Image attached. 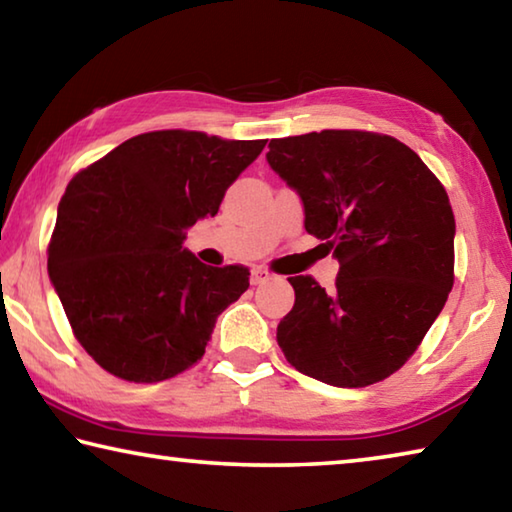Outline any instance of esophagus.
Here are the masks:
<instances>
[{"label":"esophagus","mask_w":512,"mask_h":512,"mask_svg":"<svg viewBox=\"0 0 512 512\" xmlns=\"http://www.w3.org/2000/svg\"><path fill=\"white\" fill-rule=\"evenodd\" d=\"M273 277V273H268L266 268H262V266H257V268H253V271H250V284H264L266 280H271Z\"/></svg>","instance_id":"34e87169"}]
</instances>
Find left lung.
Returning a JSON list of instances; mask_svg holds the SVG:
<instances>
[{"label":"left lung","instance_id":"1","mask_svg":"<svg viewBox=\"0 0 512 512\" xmlns=\"http://www.w3.org/2000/svg\"><path fill=\"white\" fill-rule=\"evenodd\" d=\"M266 160L305 207V230L339 259L336 287L289 277L277 325L293 368L329 386L391 377L418 350L454 287L456 223L420 155L391 135L320 131L268 144Z\"/></svg>","mask_w":512,"mask_h":512}]
</instances>
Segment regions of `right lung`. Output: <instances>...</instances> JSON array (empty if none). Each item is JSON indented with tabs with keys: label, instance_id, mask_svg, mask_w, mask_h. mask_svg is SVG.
Listing matches in <instances>:
<instances>
[{
	"label": "right lung",
	"instance_id": "right-lung-1",
	"mask_svg": "<svg viewBox=\"0 0 512 512\" xmlns=\"http://www.w3.org/2000/svg\"><path fill=\"white\" fill-rule=\"evenodd\" d=\"M266 140L198 131L131 137L69 180L47 268L74 336L110 375L153 384L203 357L246 266H205L183 246Z\"/></svg>",
	"mask_w": 512,
	"mask_h": 512
}]
</instances>
